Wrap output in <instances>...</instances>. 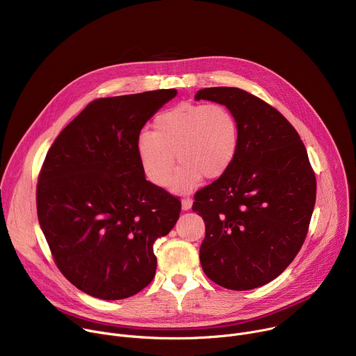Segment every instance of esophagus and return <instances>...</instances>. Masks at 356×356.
<instances>
[{
    "label": "esophagus",
    "instance_id": "esophagus-1",
    "mask_svg": "<svg viewBox=\"0 0 356 356\" xmlns=\"http://www.w3.org/2000/svg\"><path fill=\"white\" fill-rule=\"evenodd\" d=\"M191 206H193V200L190 198V197H184L183 200H181V209L183 210H190L191 209Z\"/></svg>",
    "mask_w": 356,
    "mask_h": 356
}]
</instances>
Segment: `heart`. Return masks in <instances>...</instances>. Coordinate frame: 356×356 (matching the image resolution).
I'll return each mask as SVG.
<instances>
[{
  "label": "heart",
  "instance_id": "b5f03b06",
  "mask_svg": "<svg viewBox=\"0 0 356 356\" xmlns=\"http://www.w3.org/2000/svg\"><path fill=\"white\" fill-rule=\"evenodd\" d=\"M154 127L138 135L136 150L147 180L158 187L169 184L176 159L180 168L172 187L191 191L202 176H224L238 155L239 124L222 104L180 103L158 114Z\"/></svg>",
  "mask_w": 356,
  "mask_h": 356
}]
</instances>
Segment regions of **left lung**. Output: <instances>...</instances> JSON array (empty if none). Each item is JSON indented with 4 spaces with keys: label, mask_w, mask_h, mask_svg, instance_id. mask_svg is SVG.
I'll return each instance as SVG.
<instances>
[{
    "label": "left lung",
    "mask_w": 356,
    "mask_h": 356,
    "mask_svg": "<svg viewBox=\"0 0 356 356\" xmlns=\"http://www.w3.org/2000/svg\"><path fill=\"white\" fill-rule=\"evenodd\" d=\"M195 99L228 107L239 124L231 169L194 195L206 224L200 246L204 273L229 290L276 279L307 236L317 181L294 127L259 97L236 87L200 90Z\"/></svg>",
    "instance_id": "obj_1"
}]
</instances>
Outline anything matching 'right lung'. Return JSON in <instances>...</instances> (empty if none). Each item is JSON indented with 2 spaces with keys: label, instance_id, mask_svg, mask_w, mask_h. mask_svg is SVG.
Masks as SVG:
<instances>
[{
  "label": "right lung",
  "instance_id": "add662e5",
  "mask_svg": "<svg viewBox=\"0 0 356 356\" xmlns=\"http://www.w3.org/2000/svg\"><path fill=\"white\" fill-rule=\"evenodd\" d=\"M176 88L97 98L58 135L36 184L38 220L62 275L81 291L121 300L156 272L154 243L175 227L179 197L146 180L140 129Z\"/></svg>",
  "mask_w": 356,
  "mask_h": 356
}]
</instances>
